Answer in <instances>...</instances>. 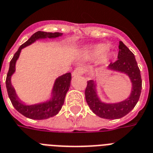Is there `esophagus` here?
<instances>
[{
    "mask_svg": "<svg viewBox=\"0 0 153 153\" xmlns=\"http://www.w3.org/2000/svg\"><path fill=\"white\" fill-rule=\"evenodd\" d=\"M85 69L82 67H79V68H75L74 70V71L72 72V76H79V75H81V74H83L85 73Z\"/></svg>",
    "mask_w": 153,
    "mask_h": 153,
    "instance_id": "esophagus-1",
    "label": "esophagus"
}]
</instances>
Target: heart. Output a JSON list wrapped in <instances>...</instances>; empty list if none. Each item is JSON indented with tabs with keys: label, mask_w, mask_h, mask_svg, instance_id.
I'll return each mask as SVG.
<instances>
[{
	"label": "heart",
	"mask_w": 153,
	"mask_h": 153,
	"mask_svg": "<svg viewBox=\"0 0 153 153\" xmlns=\"http://www.w3.org/2000/svg\"><path fill=\"white\" fill-rule=\"evenodd\" d=\"M108 49V45L105 44H97L87 46L83 51V56L87 59H95L99 58V64H105L108 61L111 55Z\"/></svg>",
	"instance_id": "1"
}]
</instances>
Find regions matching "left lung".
Wrapping results in <instances>:
<instances>
[{
    "instance_id": "1",
    "label": "left lung",
    "mask_w": 153,
    "mask_h": 153,
    "mask_svg": "<svg viewBox=\"0 0 153 153\" xmlns=\"http://www.w3.org/2000/svg\"><path fill=\"white\" fill-rule=\"evenodd\" d=\"M118 59L108 65L109 70L126 74L132 82V89L129 97L118 103L107 104L102 102L97 93V84L94 80L87 82L85 90V100L94 114L107 120H116L127 115L137 105L141 92L142 81L141 73L134 53L120 42Z\"/></svg>"
}]
</instances>
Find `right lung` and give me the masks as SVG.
<instances>
[{
  "label": "right lung",
  "instance_id": "add662e5",
  "mask_svg": "<svg viewBox=\"0 0 153 153\" xmlns=\"http://www.w3.org/2000/svg\"><path fill=\"white\" fill-rule=\"evenodd\" d=\"M62 34L63 33H59V32H55V33L44 31L36 32L27 42L20 45V47L19 48L17 52L15 53V55L13 56L12 59L10 61L9 70L6 77V88H7L8 97L15 108L22 115L29 119L38 120H46L58 114L64 105L66 94L70 88L71 74L66 73L56 79L53 88V92H52V97L50 100H47L45 102L37 104V105H26L19 99L16 94V90L11 83V77L16 71V63L19 56L21 50L26 46L31 45L38 39L56 38L61 36Z\"/></svg>",
  "mask_w": 153,
  "mask_h": 153
}]
</instances>
